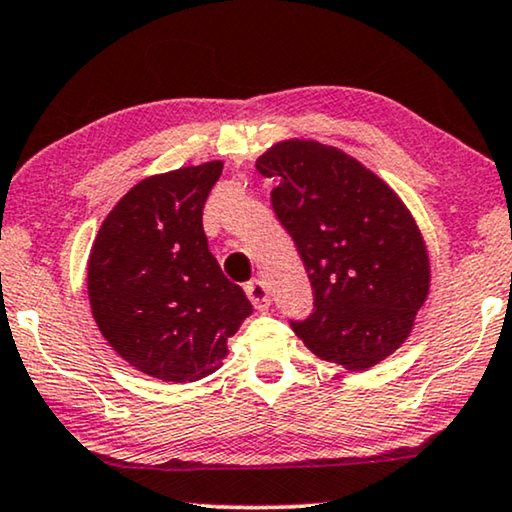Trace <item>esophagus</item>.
<instances>
[{
	"instance_id": "obj_1",
	"label": "esophagus",
	"mask_w": 512,
	"mask_h": 512,
	"mask_svg": "<svg viewBox=\"0 0 512 512\" xmlns=\"http://www.w3.org/2000/svg\"><path fill=\"white\" fill-rule=\"evenodd\" d=\"M246 294H248V299L253 301V306L257 308V311H266V308L271 306L269 287H266L264 280H253V283H248Z\"/></svg>"
}]
</instances>
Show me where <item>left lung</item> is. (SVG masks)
Instances as JSON below:
<instances>
[{
    "instance_id": "left-lung-1",
    "label": "left lung",
    "mask_w": 512,
    "mask_h": 512,
    "mask_svg": "<svg viewBox=\"0 0 512 512\" xmlns=\"http://www.w3.org/2000/svg\"><path fill=\"white\" fill-rule=\"evenodd\" d=\"M255 167L311 278L313 313L292 322L313 355L366 371L401 348L429 294V253L399 194L320 141H278Z\"/></svg>"
}]
</instances>
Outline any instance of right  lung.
<instances>
[{
  "label": "right lung",
  "instance_id": "right-lung-1",
  "mask_svg": "<svg viewBox=\"0 0 512 512\" xmlns=\"http://www.w3.org/2000/svg\"><path fill=\"white\" fill-rule=\"evenodd\" d=\"M222 162L136 183L99 227L88 297L106 341L136 371L194 383L218 369L227 338L253 313L208 250L201 213Z\"/></svg>",
  "mask_w": 512,
  "mask_h": 512
}]
</instances>
